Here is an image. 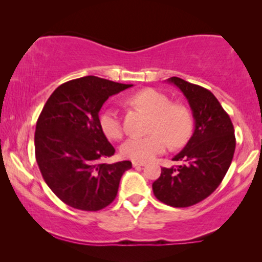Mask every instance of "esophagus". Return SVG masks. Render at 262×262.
Instances as JSON below:
<instances>
[{
    "label": "esophagus",
    "mask_w": 262,
    "mask_h": 262,
    "mask_svg": "<svg viewBox=\"0 0 262 262\" xmlns=\"http://www.w3.org/2000/svg\"><path fill=\"white\" fill-rule=\"evenodd\" d=\"M145 164H146L145 162H137V161H134V162H132V166L136 167V168H137V167H144Z\"/></svg>",
    "instance_id": "obj_1"
}]
</instances>
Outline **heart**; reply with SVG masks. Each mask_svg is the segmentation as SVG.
Wrapping results in <instances>:
<instances>
[{
  "mask_svg": "<svg viewBox=\"0 0 262 262\" xmlns=\"http://www.w3.org/2000/svg\"><path fill=\"white\" fill-rule=\"evenodd\" d=\"M128 102L151 116L148 128L151 134L126 139L120 146V152L125 159L145 162L163 152L168 143L173 148H178L185 144L191 136L192 118L187 108L171 103L163 93L146 88L130 96ZM99 125L107 138L123 137V124L119 113L114 108L102 111L99 117Z\"/></svg>",
  "mask_w": 262,
  "mask_h": 262,
  "instance_id": "b5f03b06",
  "label": "heart"
}]
</instances>
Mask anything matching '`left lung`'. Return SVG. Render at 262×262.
<instances>
[{"label":"left lung","instance_id":"obj_1","mask_svg":"<svg viewBox=\"0 0 262 262\" xmlns=\"http://www.w3.org/2000/svg\"><path fill=\"white\" fill-rule=\"evenodd\" d=\"M167 82L177 85L187 99L194 131L173 157L181 164L162 168L152 191L167 205L187 207L207 198L223 180L234 157L235 131L230 117L210 91L179 77Z\"/></svg>","mask_w":262,"mask_h":262}]
</instances>
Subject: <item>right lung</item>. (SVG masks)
<instances>
[{
  "instance_id": "obj_1",
  "label": "right lung",
  "mask_w": 262,
  "mask_h": 262,
  "mask_svg": "<svg viewBox=\"0 0 262 262\" xmlns=\"http://www.w3.org/2000/svg\"><path fill=\"white\" fill-rule=\"evenodd\" d=\"M132 84L96 76L68 81L52 93L35 126V159L51 191L74 209L99 211L116 199L130 161L100 163L116 150L99 125L110 96Z\"/></svg>"
}]
</instances>
